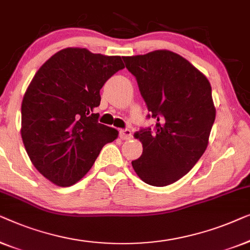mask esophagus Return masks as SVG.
Instances as JSON below:
<instances>
[{
	"mask_svg": "<svg viewBox=\"0 0 250 250\" xmlns=\"http://www.w3.org/2000/svg\"><path fill=\"white\" fill-rule=\"evenodd\" d=\"M120 138L126 140L131 138V131L129 129H121L120 130Z\"/></svg>",
	"mask_w": 250,
	"mask_h": 250,
	"instance_id": "1",
	"label": "esophagus"
}]
</instances>
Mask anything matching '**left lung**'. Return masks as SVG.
Segmentation results:
<instances>
[{
	"instance_id": "obj_1",
	"label": "left lung",
	"mask_w": 250,
	"mask_h": 250,
	"mask_svg": "<svg viewBox=\"0 0 250 250\" xmlns=\"http://www.w3.org/2000/svg\"><path fill=\"white\" fill-rule=\"evenodd\" d=\"M155 128L140 129L135 137L143 154L131 162L147 185L164 187L191 170L208 145L215 120L212 87L190 62L171 51L124 56Z\"/></svg>"
}]
</instances>
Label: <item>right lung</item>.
I'll list each match as a JSON object with an SVG mask.
<instances>
[{
	"label": "right lung",
	"instance_id": "right-lung-1",
	"mask_svg": "<svg viewBox=\"0 0 250 250\" xmlns=\"http://www.w3.org/2000/svg\"><path fill=\"white\" fill-rule=\"evenodd\" d=\"M124 68L120 56L68 47L34 76L21 104V137L34 167L56 186L78 182L105 144L118 138L94 110L102 87Z\"/></svg>",
	"mask_w": 250,
	"mask_h": 250
}]
</instances>
